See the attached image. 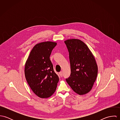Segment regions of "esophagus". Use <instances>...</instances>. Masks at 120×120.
Instances as JSON below:
<instances>
[{
	"label": "esophagus",
	"mask_w": 120,
	"mask_h": 120,
	"mask_svg": "<svg viewBox=\"0 0 120 120\" xmlns=\"http://www.w3.org/2000/svg\"><path fill=\"white\" fill-rule=\"evenodd\" d=\"M59 74H60V75L61 77H62V76H63V71H60V73H59Z\"/></svg>",
	"instance_id": "34e87169"
}]
</instances>
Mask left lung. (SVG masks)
<instances>
[{"label":"left lung","instance_id":"1","mask_svg":"<svg viewBox=\"0 0 120 120\" xmlns=\"http://www.w3.org/2000/svg\"><path fill=\"white\" fill-rule=\"evenodd\" d=\"M69 54L71 74L66 81L72 90L82 95L88 93L96 81L98 68L95 59L86 44L80 40L65 41Z\"/></svg>","mask_w":120,"mask_h":120}]
</instances>
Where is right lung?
I'll return each instance as SVG.
<instances>
[{
    "mask_svg": "<svg viewBox=\"0 0 120 120\" xmlns=\"http://www.w3.org/2000/svg\"><path fill=\"white\" fill-rule=\"evenodd\" d=\"M56 45L52 41L37 44L25 63L24 73L27 83L34 94L42 98L51 96L59 80L49 58Z\"/></svg>",
    "mask_w": 120,
    "mask_h": 120,
    "instance_id": "obj_1",
    "label": "right lung"
}]
</instances>
